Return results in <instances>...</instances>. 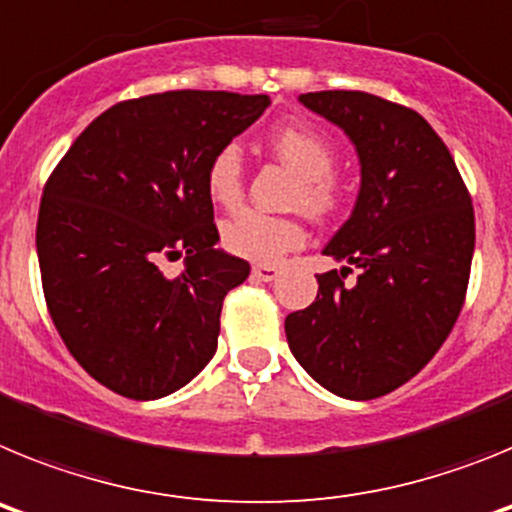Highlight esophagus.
I'll return each mask as SVG.
<instances>
[{
    "mask_svg": "<svg viewBox=\"0 0 512 512\" xmlns=\"http://www.w3.org/2000/svg\"><path fill=\"white\" fill-rule=\"evenodd\" d=\"M251 274H253V279H259V282H274L279 274V269L271 264H256L251 269Z\"/></svg>",
    "mask_w": 512,
    "mask_h": 512,
    "instance_id": "1",
    "label": "esophagus"
}]
</instances>
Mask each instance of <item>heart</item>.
I'll list each match as a JSON object with an SVG mask.
<instances>
[{
    "label": "heart",
    "instance_id": "heart-1",
    "mask_svg": "<svg viewBox=\"0 0 512 512\" xmlns=\"http://www.w3.org/2000/svg\"><path fill=\"white\" fill-rule=\"evenodd\" d=\"M269 148L279 161L295 171V202L312 215H333L341 205L343 189L333 174L336 146L323 130L312 125H279L269 133ZM205 187L212 202L235 207L243 197V153L241 146L228 143L217 148L205 171ZM307 241L300 217L266 215L259 210L235 212L223 225V243L235 256L251 261H277Z\"/></svg>",
    "mask_w": 512,
    "mask_h": 512
}]
</instances>
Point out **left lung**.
Returning <instances> with one entry per match:
<instances>
[{
    "instance_id": "1",
    "label": "left lung",
    "mask_w": 512,
    "mask_h": 512,
    "mask_svg": "<svg viewBox=\"0 0 512 512\" xmlns=\"http://www.w3.org/2000/svg\"><path fill=\"white\" fill-rule=\"evenodd\" d=\"M361 161L354 212L325 246L346 261L289 312L287 343L333 395L374 400L413 379L449 338L467 297L474 207L449 148L418 112L366 92L300 94ZM360 274L354 283L345 277Z\"/></svg>"
}]
</instances>
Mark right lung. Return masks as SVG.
I'll list each match as a JSON object with an SVG mask.
<instances>
[{"instance_id": "add662e5", "label": "right lung", "mask_w": 512, "mask_h": 512, "mask_svg": "<svg viewBox=\"0 0 512 512\" xmlns=\"http://www.w3.org/2000/svg\"><path fill=\"white\" fill-rule=\"evenodd\" d=\"M269 104L200 89L125 99L48 176L35 230L45 305L107 390L158 400L215 356L223 300L251 266L215 248L205 171ZM179 255L185 271L166 278L160 266Z\"/></svg>"}]
</instances>
